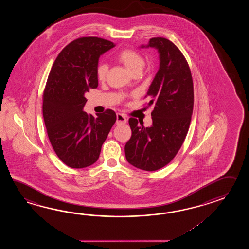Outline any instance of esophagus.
<instances>
[{"mask_svg": "<svg viewBox=\"0 0 249 249\" xmlns=\"http://www.w3.org/2000/svg\"><path fill=\"white\" fill-rule=\"evenodd\" d=\"M127 122V118L124 114L121 113H117V124H125Z\"/></svg>", "mask_w": 249, "mask_h": 249, "instance_id": "esophagus-1", "label": "esophagus"}]
</instances>
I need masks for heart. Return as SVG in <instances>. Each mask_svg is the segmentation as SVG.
I'll return each mask as SVG.
<instances>
[{
  "label": "heart",
  "mask_w": 249,
  "mask_h": 249,
  "mask_svg": "<svg viewBox=\"0 0 249 249\" xmlns=\"http://www.w3.org/2000/svg\"><path fill=\"white\" fill-rule=\"evenodd\" d=\"M116 58L129 71H131L132 74L141 72L145 65V60L142 58V56L140 53H138L136 51L130 48H124L121 50L119 53H117ZM107 71H108V67L107 64H99L96 69V75L98 80L103 81L106 79Z\"/></svg>",
  "instance_id": "1"
}]
</instances>
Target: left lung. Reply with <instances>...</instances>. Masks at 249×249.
Segmentation results:
<instances>
[{
  "mask_svg": "<svg viewBox=\"0 0 249 249\" xmlns=\"http://www.w3.org/2000/svg\"><path fill=\"white\" fill-rule=\"evenodd\" d=\"M144 47V46H142ZM147 47L159 50L160 67L146 97L152 125H138L131 117L132 136L124 147L127 161L139 169L156 171L169 164L184 142L194 104L191 69L174 42L164 37L149 39Z\"/></svg>",
  "mask_w": 249,
  "mask_h": 249,
  "instance_id": "8db88e82",
  "label": "left lung"
}]
</instances>
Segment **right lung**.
<instances>
[{
  "label": "right lung",
  "mask_w": 249,
  "mask_h": 249,
  "mask_svg": "<svg viewBox=\"0 0 249 249\" xmlns=\"http://www.w3.org/2000/svg\"><path fill=\"white\" fill-rule=\"evenodd\" d=\"M114 46L102 38H77L59 53L48 76L42 95L48 137L58 159L71 168L95 163L117 120L112 109L96 118L83 110L85 93L98 87L99 58Z\"/></svg>",
  "instance_id": "obj_1"
}]
</instances>
